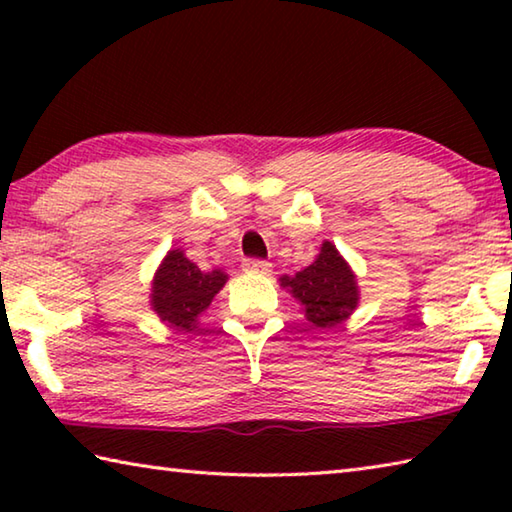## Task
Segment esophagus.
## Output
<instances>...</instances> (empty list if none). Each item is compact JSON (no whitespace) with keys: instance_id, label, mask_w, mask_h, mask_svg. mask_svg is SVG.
<instances>
[{"instance_id":"1","label":"esophagus","mask_w":512,"mask_h":512,"mask_svg":"<svg viewBox=\"0 0 512 512\" xmlns=\"http://www.w3.org/2000/svg\"><path fill=\"white\" fill-rule=\"evenodd\" d=\"M244 271L250 273H271V264L264 262V259H244Z\"/></svg>"}]
</instances>
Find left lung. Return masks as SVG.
Segmentation results:
<instances>
[{"instance_id": "obj_1", "label": "left lung", "mask_w": 512, "mask_h": 512, "mask_svg": "<svg viewBox=\"0 0 512 512\" xmlns=\"http://www.w3.org/2000/svg\"><path fill=\"white\" fill-rule=\"evenodd\" d=\"M282 287H289L305 305V316L316 327L341 323L359 300L354 273L329 241H325L316 262L305 271L296 273V277H282Z\"/></svg>"}]
</instances>
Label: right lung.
<instances>
[{
  "label": "right lung",
  "mask_w": 512,
  "mask_h": 512,
  "mask_svg": "<svg viewBox=\"0 0 512 512\" xmlns=\"http://www.w3.org/2000/svg\"><path fill=\"white\" fill-rule=\"evenodd\" d=\"M225 280H228L225 273H205L194 262H189L183 250H171L155 273L151 293L153 311L173 327L192 332L196 318L210 307Z\"/></svg>",
  "instance_id": "obj_1"
}]
</instances>
